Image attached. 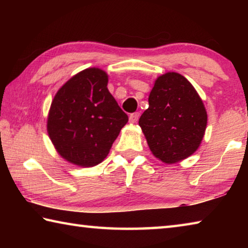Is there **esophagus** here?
I'll return each instance as SVG.
<instances>
[{
    "instance_id": "1",
    "label": "esophagus",
    "mask_w": 248,
    "mask_h": 248,
    "mask_svg": "<svg viewBox=\"0 0 248 248\" xmlns=\"http://www.w3.org/2000/svg\"><path fill=\"white\" fill-rule=\"evenodd\" d=\"M139 118H140V114L139 112H133V114H131L130 115V117H129V121L131 124H136L138 120H139Z\"/></svg>"
}]
</instances>
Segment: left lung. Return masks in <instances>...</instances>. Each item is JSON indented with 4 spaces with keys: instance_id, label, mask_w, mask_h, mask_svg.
<instances>
[{
    "instance_id": "1",
    "label": "left lung",
    "mask_w": 248,
    "mask_h": 248,
    "mask_svg": "<svg viewBox=\"0 0 248 248\" xmlns=\"http://www.w3.org/2000/svg\"><path fill=\"white\" fill-rule=\"evenodd\" d=\"M207 120L204 105L191 83L182 74L167 72L155 81L139 125L154 156L174 164L199 148Z\"/></svg>"
}]
</instances>
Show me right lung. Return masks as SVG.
Instances as JSON below:
<instances>
[{
    "instance_id": "add662e5",
    "label": "right lung",
    "mask_w": 248,
    "mask_h": 248,
    "mask_svg": "<svg viewBox=\"0 0 248 248\" xmlns=\"http://www.w3.org/2000/svg\"><path fill=\"white\" fill-rule=\"evenodd\" d=\"M107 84L105 71L85 69L57 92L50 106V140L61 157L74 165L92 167L102 163L128 123Z\"/></svg>"
}]
</instances>
